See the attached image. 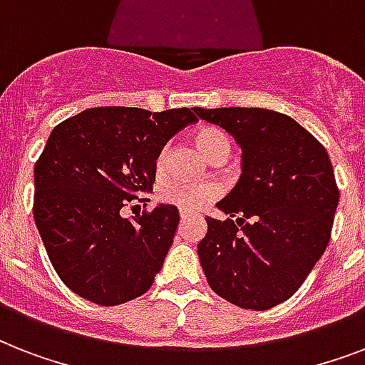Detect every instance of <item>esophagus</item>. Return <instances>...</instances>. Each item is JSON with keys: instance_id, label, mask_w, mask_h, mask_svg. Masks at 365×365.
I'll return each mask as SVG.
<instances>
[{"instance_id": "1", "label": "esophagus", "mask_w": 365, "mask_h": 365, "mask_svg": "<svg viewBox=\"0 0 365 365\" xmlns=\"http://www.w3.org/2000/svg\"><path fill=\"white\" fill-rule=\"evenodd\" d=\"M180 217H182V222H185V220H191V214L189 212H180Z\"/></svg>"}]
</instances>
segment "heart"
Here are the masks:
<instances>
[{"mask_svg":"<svg viewBox=\"0 0 365 365\" xmlns=\"http://www.w3.org/2000/svg\"><path fill=\"white\" fill-rule=\"evenodd\" d=\"M193 140L200 153L212 163H222L231 151V142L229 136L217 126H200L195 130ZM166 155L168 148H163L157 155V170L163 172L166 165ZM220 189L212 183H187V182H170L163 185L159 191V197L163 202L172 206H178L183 212H195L210 205L212 200L217 199Z\"/></svg>","mask_w":365,"mask_h":365,"instance_id":"heart-1","label":"heart"}]
</instances>
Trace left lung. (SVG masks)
Here are the masks:
<instances>
[{
    "label": "left lung",
    "mask_w": 365,
    "mask_h": 365,
    "mask_svg": "<svg viewBox=\"0 0 365 365\" xmlns=\"http://www.w3.org/2000/svg\"><path fill=\"white\" fill-rule=\"evenodd\" d=\"M242 148V174L206 217L200 267L214 294L267 311L289 299L331 237L339 187L322 143L292 117L261 108H195Z\"/></svg>",
    "instance_id": "obj_1"
}]
</instances>
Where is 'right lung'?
Returning a JSON list of instances; mask_svg holds the SVG:
<instances>
[{"label":"right lung","instance_id":"right-lung-1","mask_svg":"<svg viewBox=\"0 0 365 365\" xmlns=\"http://www.w3.org/2000/svg\"><path fill=\"white\" fill-rule=\"evenodd\" d=\"M189 108H91L54 126L34 168V220L60 280L79 297L113 307L151 288L176 235L178 208L121 210L151 191L157 155Z\"/></svg>","mask_w":365,"mask_h":365}]
</instances>
